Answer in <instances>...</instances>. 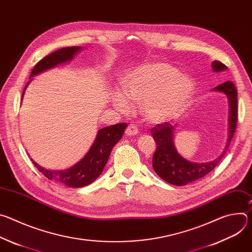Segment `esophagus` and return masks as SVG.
Segmentation results:
<instances>
[{
    "mask_svg": "<svg viewBox=\"0 0 252 252\" xmlns=\"http://www.w3.org/2000/svg\"><path fill=\"white\" fill-rule=\"evenodd\" d=\"M137 131H138L137 127H136L134 125L130 124V125L126 127V134L128 135V136H131V135H135V134L137 133Z\"/></svg>",
    "mask_w": 252,
    "mask_h": 252,
    "instance_id": "34e87169",
    "label": "esophagus"
}]
</instances>
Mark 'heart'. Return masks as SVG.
<instances>
[{
  "mask_svg": "<svg viewBox=\"0 0 252 252\" xmlns=\"http://www.w3.org/2000/svg\"><path fill=\"white\" fill-rule=\"evenodd\" d=\"M124 94L116 93L113 102L119 111L130 109L128 100L142 103V114L151 124H161L183 114L193 94L194 83L181 76L176 67L154 63L139 66L124 81Z\"/></svg>",
  "mask_w": 252,
  "mask_h": 252,
  "instance_id": "heart-1",
  "label": "heart"
}]
</instances>
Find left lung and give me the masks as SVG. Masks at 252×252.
Here are the masks:
<instances>
[{
	"label": "left lung",
	"instance_id": "1",
	"mask_svg": "<svg viewBox=\"0 0 252 252\" xmlns=\"http://www.w3.org/2000/svg\"><path fill=\"white\" fill-rule=\"evenodd\" d=\"M211 66L214 71H222L227 68L220 61L212 62ZM213 91L226 94L229 102L228 139L222 154L218 158L202 163L191 162L184 158L175 150L173 143L174 126L169 123L158 124L151 130L157 143V150L153 157V167L159 177L170 185L186 186L203 177L220 162L229 147L237 124V91L231 81L215 87Z\"/></svg>",
	"mask_w": 252,
	"mask_h": 252
}]
</instances>
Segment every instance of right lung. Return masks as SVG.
Returning a JSON list of instances; mask_svg holds the SVG:
<instances>
[{"label":"right lung","mask_w":252,"mask_h":252,"mask_svg":"<svg viewBox=\"0 0 252 252\" xmlns=\"http://www.w3.org/2000/svg\"><path fill=\"white\" fill-rule=\"evenodd\" d=\"M80 50H82L80 47H67L46 56L33 66L30 78L47 70L48 68L54 67L57 64L70 61ZM126 126L127 125L124 123L99 129L94 142L85 158L77 164L65 170H49L34 162L32 158L31 159L33 165H35V167L50 181L57 182L68 188L86 187L94 182L102 172L105 163L109 160L113 148L122 138Z\"/></svg>","instance_id":"add662e5"}]
</instances>
